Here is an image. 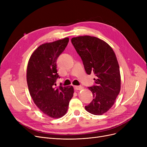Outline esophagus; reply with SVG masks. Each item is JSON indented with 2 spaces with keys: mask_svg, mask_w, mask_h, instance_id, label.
<instances>
[{
  "mask_svg": "<svg viewBox=\"0 0 147 147\" xmlns=\"http://www.w3.org/2000/svg\"><path fill=\"white\" fill-rule=\"evenodd\" d=\"M74 88L76 90H82L83 87L82 86H74Z\"/></svg>",
  "mask_w": 147,
  "mask_h": 147,
  "instance_id": "obj_1",
  "label": "esophagus"
}]
</instances>
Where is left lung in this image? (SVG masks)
Instances as JSON below:
<instances>
[{
  "label": "left lung",
  "instance_id": "8db88e82",
  "mask_svg": "<svg viewBox=\"0 0 147 147\" xmlns=\"http://www.w3.org/2000/svg\"><path fill=\"white\" fill-rule=\"evenodd\" d=\"M71 43L81 57L88 74L94 73L95 85L89 87L94 96L85 109L94 115L109 111L120 91V68L111 46L99 38L90 36L73 37Z\"/></svg>",
  "mask_w": 147,
  "mask_h": 147
}]
</instances>
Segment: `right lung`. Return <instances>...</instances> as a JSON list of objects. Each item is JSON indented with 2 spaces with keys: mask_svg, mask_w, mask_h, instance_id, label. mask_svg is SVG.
Wrapping results in <instances>:
<instances>
[{
  "mask_svg": "<svg viewBox=\"0 0 147 147\" xmlns=\"http://www.w3.org/2000/svg\"><path fill=\"white\" fill-rule=\"evenodd\" d=\"M69 38L40 45L31 55L27 69V82L30 96L44 114L56 119L63 117L68 110L74 89L55 87L59 76L57 60L65 49Z\"/></svg>",
  "mask_w": 147,
  "mask_h": 147,
  "instance_id": "add662e5",
  "label": "right lung"
}]
</instances>
